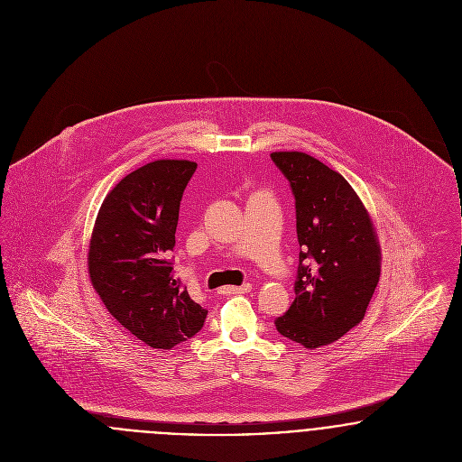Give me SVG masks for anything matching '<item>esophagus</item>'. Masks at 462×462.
I'll return each instance as SVG.
<instances>
[{"label":"esophagus","mask_w":462,"mask_h":462,"mask_svg":"<svg viewBox=\"0 0 462 462\" xmlns=\"http://www.w3.org/2000/svg\"><path fill=\"white\" fill-rule=\"evenodd\" d=\"M251 288H253V284H251V282H245V284H242V286H226V288H222V290H220V293H222V295L249 293V291H251Z\"/></svg>","instance_id":"34e87169"}]
</instances>
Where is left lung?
Listing matches in <instances>:
<instances>
[{
    "label": "left lung",
    "instance_id": "8db88e82",
    "mask_svg": "<svg viewBox=\"0 0 462 462\" xmlns=\"http://www.w3.org/2000/svg\"><path fill=\"white\" fill-rule=\"evenodd\" d=\"M270 158L291 187L300 245L295 300L275 319V329L304 348H319L363 320L381 277L379 240L339 172L299 151Z\"/></svg>",
    "mask_w": 462,
    "mask_h": 462
}]
</instances>
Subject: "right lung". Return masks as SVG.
I'll use <instances>...</instances> for the list:
<instances>
[{
    "label": "right lung",
    "mask_w": 462,
    "mask_h": 462,
    "mask_svg": "<svg viewBox=\"0 0 462 462\" xmlns=\"http://www.w3.org/2000/svg\"><path fill=\"white\" fill-rule=\"evenodd\" d=\"M196 169L189 160H156L133 171L105 198L92 229L94 290L110 315L152 348L190 339L208 315L169 260L181 198Z\"/></svg>",
    "instance_id": "obj_1"
}]
</instances>
